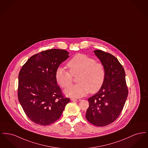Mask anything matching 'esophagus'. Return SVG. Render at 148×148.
I'll list each match as a JSON object with an SVG mask.
<instances>
[{
	"label": "esophagus",
	"instance_id": "34e87169",
	"mask_svg": "<svg viewBox=\"0 0 148 148\" xmlns=\"http://www.w3.org/2000/svg\"><path fill=\"white\" fill-rule=\"evenodd\" d=\"M71 100L73 101H81V99L80 98H71Z\"/></svg>",
	"mask_w": 148,
	"mask_h": 148
}]
</instances>
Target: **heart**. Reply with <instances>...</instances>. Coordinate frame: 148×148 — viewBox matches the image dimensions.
Masks as SVG:
<instances>
[{"instance_id":"b5f03b06","label":"heart","mask_w":148,"mask_h":148,"mask_svg":"<svg viewBox=\"0 0 148 148\" xmlns=\"http://www.w3.org/2000/svg\"><path fill=\"white\" fill-rule=\"evenodd\" d=\"M69 71L59 66L55 71L57 83L62 88L69 87L72 83L73 76L79 74L78 84L69 87L65 90L66 95L71 97H82L89 92H98L104 83L106 71L103 65L87 55L79 53L75 55L68 64Z\"/></svg>"}]
</instances>
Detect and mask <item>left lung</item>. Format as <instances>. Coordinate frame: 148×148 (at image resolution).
<instances>
[{
  "instance_id": "left-lung-1",
  "label": "left lung",
  "mask_w": 148,
  "mask_h": 148,
  "mask_svg": "<svg viewBox=\"0 0 148 148\" xmlns=\"http://www.w3.org/2000/svg\"><path fill=\"white\" fill-rule=\"evenodd\" d=\"M104 66L106 77L101 89L88 98L86 117L97 126L114 121L121 113L128 96L124 69L117 59L102 50L94 51Z\"/></svg>"
}]
</instances>
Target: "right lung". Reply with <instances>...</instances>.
<instances>
[{"label": "right lung", "mask_w": 148, "mask_h": 148, "mask_svg": "<svg viewBox=\"0 0 148 148\" xmlns=\"http://www.w3.org/2000/svg\"><path fill=\"white\" fill-rule=\"evenodd\" d=\"M69 52L50 49L32 56L18 75V98L25 113L36 124L47 126L58 120L70 102L57 85L55 74Z\"/></svg>", "instance_id": "1"}]
</instances>
